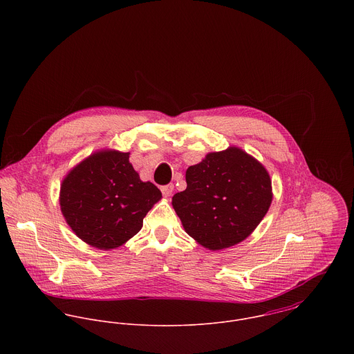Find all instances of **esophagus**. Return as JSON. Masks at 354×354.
I'll return each mask as SVG.
<instances>
[{
	"mask_svg": "<svg viewBox=\"0 0 354 354\" xmlns=\"http://www.w3.org/2000/svg\"><path fill=\"white\" fill-rule=\"evenodd\" d=\"M160 191H162V194H163L165 196H170V195L173 194V191H174V185H173V184L163 185V187H160Z\"/></svg>",
	"mask_w": 354,
	"mask_h": 354,
	"instance_id": "esophagus-1",
	"label": "esophagus"
}]
</instances>
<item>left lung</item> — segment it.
Instances as JSON below:
<instances>
[{
    "label": "left lung",
    "instance_id": "obj_1",
    "mask_svg": "<svg viewBox=\"0 0 354 354\" xmlns=\"http://www.w3.org/2000/svg\"><path fill=\"white\" fill-rule=\"evenodd\" d=\"M187 189L173 196L185 232L218 251L245 240L272 201L267 170L247 152H209L185 173Z\"/></svg>",
    "mask_w": 354,
    "mask_h": 354
}]
</instances>
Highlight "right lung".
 Segmentation results:
<instances>
[{
    "mask_svg": "<svg viewBox=\"0 0 354 354\" xmlns=\"http://www.w3.org/2000/svg\"><path fill=\"white\" fill-rule=\"evenodd\" d=\"M160 198L152 183L140 180L128 152L101 151L69 171L59 204L79 239L100 250H113L142 229L143 218Z\"/></svg>",
    "mask_w": 354,
    "mask_h": 354,
    "instance_id": "add662e5",
    "label": "right lung"
}]
</instances>
